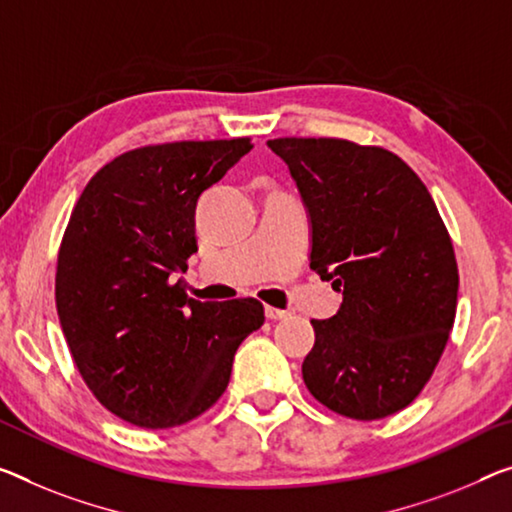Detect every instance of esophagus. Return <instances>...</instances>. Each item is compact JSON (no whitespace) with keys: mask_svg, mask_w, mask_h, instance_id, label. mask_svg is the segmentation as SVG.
I'll list each match as a JSON object with an SVG mask.
<instances>
[{"mask_svg":"<svg viewBox=\"0 0 512 512\" xmlns=\"http://www.w3.org/2000/svg\"><path fill=\"white\" fill-rule=\"evenodd\" d=\"M286 316H288V311L274 309V306H265V318L267 320H281V318H286Z\"/></svg>","mask_w":512,"mask_h":512,"instance_id":"esophagus-1","label":"esophagus"}]
</instances>
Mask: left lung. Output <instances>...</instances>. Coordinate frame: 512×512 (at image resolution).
I'll return each instance as SVG.
<instances>
[{
	"label": "left lung",
	"instance_id": "1",
	"mask_svg": "<svg viewBox=\"0 0 512 512\" xmlns=\"http://www.w3.org/2000/svg\"><path fill=\"white\" fill-rule=\"evenodd\" d=\"M309 215L311 270L343 293L313 320L302 377L350 419L396 414L426 387L458 306V263L421 178L384 148L345 139H270Z\"/></svg>",
	"mask_w": 512,
	"mask_h": 512
}]
</instances>
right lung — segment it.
<instances>
[{"instance_id":"right-lung-1","label":"right lung","mask_w":512,"mask_h":512,"mask_svg":"<svg viewBox=\"0 0 512 512\" xmlns=\"http://www.w3.org/2000/svg\"><path fill=\"white\" fill-rule=\"evenodd\" d=\"M254 144L144 146L84 187L57 261V313L70 355L102 405L139 428L196 419L229 387L238 345L265 322L251 300L199 302L183 290L199 196Z\"/></svg>"}]
</instances>
